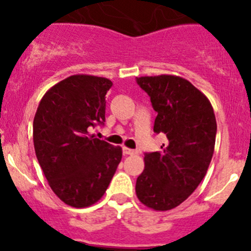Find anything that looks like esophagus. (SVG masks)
Instances as JSON below:
<instances>
[{"label": "esophagus", "mask_w": 251, "mask_h": 251, "mask_svg": "<svg viewBox=\"0 0 251 251\" xmlns=\"http://www.w3.org/2000/svg\"><path fill=\"white\" fill-rule=\"evenodd\" d=\"M137 151L134 150H130V148H127V147H123V154H136Z\"/></svg>", "instance_id": "esophagus-1"}]
</instances>
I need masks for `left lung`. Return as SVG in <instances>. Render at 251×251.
I'll list each match as a JSON object with an SVG mask.
<instances>
[{
    "instance_id": "8db88e82",
    "label": "left lung",
    "mask_w": 251,
    "mask_h": 251,
    "mask_svg": "<svg viewBox=\"0 0 251 251\" xmlns=\"http://www.w3.org/2000/svg\"><path fill=\"white\" fill-rule=\"evenodd\" d=\"M157 112L153 130L165 133L161 152L145 153L136 194L143 205L167 211L200 185L211 162L216 118L211 103L188 80L174 75L137 77Z\"/></svg>"
}]
</instances>
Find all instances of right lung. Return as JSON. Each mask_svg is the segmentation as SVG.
<instances>
[{
  "mask_svg": "<svg viewBox=\"0 0 251 251\" xmlns=\"http://www.w3.org/2000/svg\"><path fill=\"white\" fill-rule=\"evenodd\" d=\"M105 77L73 75L46 92L34 118V147L51 190L73 207L100 200L122 159V148L89 134L104 126Z\"/></svg>",
  "mask_w": 251,
  "mask_h": 251,
  "instance_id": "add662e5",
  "label": "right lung"
}]
</instances>
